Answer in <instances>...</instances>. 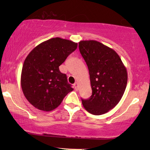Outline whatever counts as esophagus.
<instances>
[{"mask_svg":"<svg viewBox=\"0 0 150 150\" xmlns=\"http://www.w3.org/2000/svg\"><path fill=\"white\" fill-rule=\"evenodd\" d=\"M74 89L76 90H78V88H79V85H78L77 83L74 84Z\"/></svg>","mask_w":150,"mask_h":150,"instance_id":"1","label":"esophagus"}]
</instances>
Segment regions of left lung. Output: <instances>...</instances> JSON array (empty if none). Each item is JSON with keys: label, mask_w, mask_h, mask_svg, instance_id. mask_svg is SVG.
I'll return each instance as SVG.
<instances>
[{"label": "left lung", "mask_w": 150, "mask_h": 150, "mask_svg": "<svg viewBox=\"0 0 150 150\" xmlns=\"http://www.w3.org/2000/svg\"><path fill=\"white\" fill-rule=\"evenodd\" d=\"M79 44L89 69L92 89L89 99H82V103L87 111L100 115L120 102L126 90L128 73L113 49L96 40H83Z\"/></svg>", "instance_id": "left-lung-1"}]
</instances>
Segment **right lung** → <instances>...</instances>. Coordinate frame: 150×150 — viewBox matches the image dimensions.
Returning a JSON list of instances; mask_svg holds the SVG:
<instances>
[{"mask_svg": "<svg viewBox=\"0 0 150 150\" xmlns=\"http://www.w3.org/2000/svg\"><path fill=\"white\" fill-rule=\"evenodd\" d=\"M77 46L72 41L54 38L38 45L26 57L20 82L24 96L34 107L54 110L73 91L59 67Z\"/></svg>", "mask_w": 150, "mask_h": 150, "instance_id": "right-lung-1", "label": "right lung"}]
</instances>
